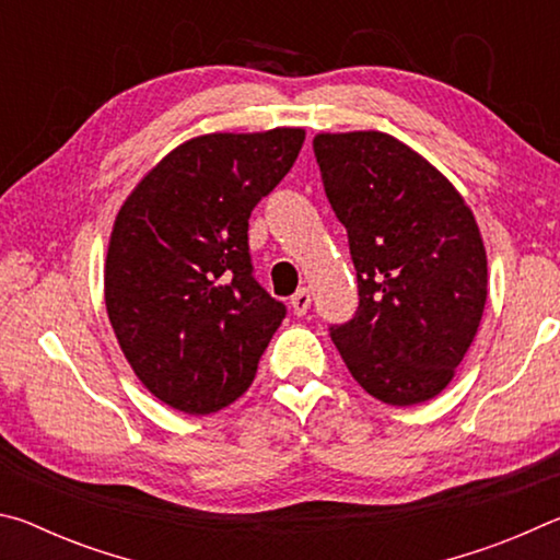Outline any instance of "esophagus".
<instances>
[{"label": "esophagus", "mask_w": 560, "mask_h": 560, "mask_svg": "<svg viewBox=\"0 0 560 560\" xmlns=\"http://www.w3.org/2000/svg\"><path fill=\"white\" fill-rule=\"evenodd\" d=\"M308 308H311V291H308V289H299V291L291 296V311H293V314H296V316H303Z\"/></svg>", "instance_id": "esophagus-1"}]
</instances>
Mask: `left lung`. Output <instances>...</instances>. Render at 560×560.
<instances>
[{"instance_id": "8db88e82", "label": "left lung", "mask_w": 560, "mask_h": 560, "mask_svg": "<svg viewBox=\"0 0 560 560\" xmlns=\"http://www.w3.org/2000/svg\"><path fill=\"white\" fill-rule=\"evenodd\" d=\"M314 153L360 296L330 338L368 395L397 407L432 400L485 314L477 220L438 167L387 132H318Z\"/></svg>"}]
</instances>
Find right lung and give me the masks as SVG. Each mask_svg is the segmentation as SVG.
Here are the masks:
<instances>
[{
  "mask_svg": "<svg viewBox=\"0 0 560 560\" xmlns=\"http://www.w3.org/2000/svg\"><path fill=\"white\" fill-rule=\"evenodd\" d=\"M303 138V128L192 138L120 207L103 277L113 334L138 381L179 412L242 397L287 316L254 279L246 232Z\"/></svg>",
  "mask_w": 560,
  "mask_h": 560,
  "instance_id": "right-lung-1",
  "label": "right lung"
}]
</instances>
